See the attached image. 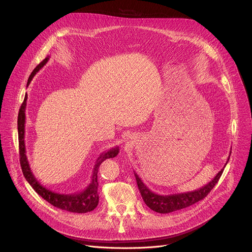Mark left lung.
Listing matches in <instances>:
<instances>
[{"label":"left lung","mask_w":252,"mask_h":252,"mask_svg":"<svg viewBox=\"0 0 252 252\" xmlns=\"http://www.w3.org/2000/svg\"><path fill=\"white\" fill-rule=\"evenodd\" d=\"M230 155H231V152H230ZM229 159H230V156L228 157V160H227L226 164H224V166L219 171L217 176L208 184H206L205 186H203L199 189L190 191V192H183V193L169 194V195L157 194V193H154L153 191H151L146 186V185L142 182V180L139 178V176L135 173V171H134V174H135V178L137 181L139 191L142 195L144 202L146 203V205L153 211H156V213L168 214V213H173V211H176L179 209L186 208L198 201L202 200L204 197H206V195L211 191V189L216 186V184L220 180L222 171H223V168L226 167Z\"/></svg>","instance_id":"left-lung-1"}]
</instances>
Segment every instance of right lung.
<instances>
[{
    "instance_id": "add662e5",
    "label": "right lung",
    "mask_w": 252,
    "mask_h": 252,
    "mask_svg": "<svg viewBox=\"0 0 252 252\" xmlns=\"http://www.w3.org/2000/svg\"><path fill=\"white\" fill-rule=\"evenodd\" d=\"M49 61V56L46 57L41 63H39L36 67L32 72L29 81L28 86L31 84L32 77L34 74L41 69L43 66ZM26 101H28V95H25L23 103L19 109L18 113V121H17V126H18V142H19V155H20V165L24 178L29 184L32 187V189L41 196L46 201H48L53 206L57 208L70 211V213H76V214H85L89 213V211L94 210L98 203H99V195H98V168L100 164L107 158L115 157L119 152V147H114L109 149L108 151L103 152L96 160V163L93 168V174L91 178V183L86 187L85 190L74 194H60L53 192L46 187L42 186L38 181L33 176L32 171L31 169L28 156H26V150H25V143H24V133H25V109H26Z\"/></svg>"
}]
</instances>
